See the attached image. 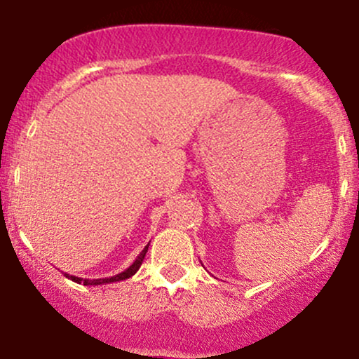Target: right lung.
<instances>
[{
	"instance_id": "add662e5",
	"label": "right lung",
	"mask_w": 359,
	"mask_h": 359,
	"mask_svg": "<svg viewBox=\"0 0 359 359\" xmlns=\"http://www.w3.org/2000/svg\"><path fill=\"white\" fill-rule=\"evenodd\" d=\"M147 250H149V244H147L145 248H144V250H142V252L138 254L137 259H135V261H133V264H132L130 267H127V269H125L123 273H120V274H116V276H111V278H105V279H83V278H76V276H70V274H65V276H67L68 279L75 280V283H79V284L83 283L85 286H100V284L118 283V280H123V279L132 278V276L135 274L138 269H140L142 262H144V259H145Z\"/></svg>"
}]
</instances>
